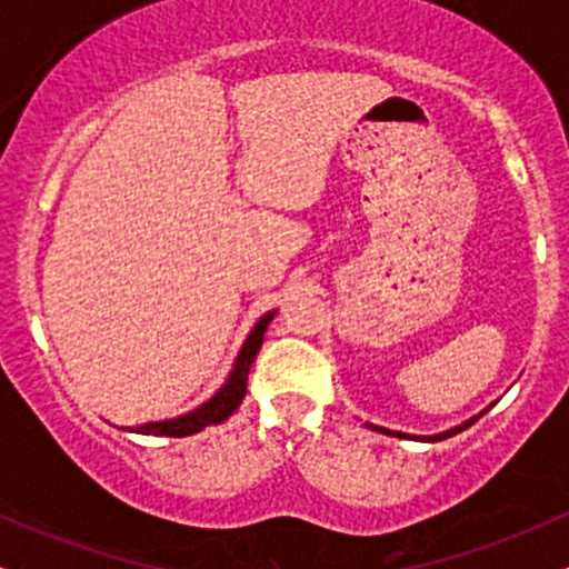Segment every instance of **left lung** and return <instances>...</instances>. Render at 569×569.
<instances>
[{"instance_id": "obj_1", "label": "left lung", "mask_w": 569, "mask_h": 569, "mask_svg": "<svg viewBox=\"0 0 569 569\" xmlns=\"http://www.w3.org/2000/svg\"><path fill=\"white\" fill-rule=\"evenodd\" d=\"M473 422H476V417H473V420L462 422V426H457V428H452V430H447V433H439V436H409V433H398V430H388V428H377V430H382V433H388V436H398V439H417V441H441V439H449V436L460 433V430L471 428ZM369 428H375V426H369Z\"/></svg>"}]
</instances>
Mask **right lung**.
<instances>
[{
  "label": "right lung",
  "mask_w": 569,
  "mask_h": 569,
  "mask_svg": "<svg viewBox=\"0 0 569 569\" xmlns=\"http://www.w3.org/2000/svg\"><path fill=\"white\" fill-rule=\"evenodd\" d=\"M276 312H267V316L253 326V331L248 335L243 350H240L238 361H234V369L227 380L224 388L219 390L211 401H206L202 407L194 411H187V415L176 417V420H162V422H147V426H136V428H126L130 433H141V436H173V439H181V436H192L198 430L217 426V422H224L227 417L232 415L234 409L240 407L246 396V385H248V371H251L253 358H257L259 348H262V339L267 326H270Z\"/></svg>",
  "instance_id": "right-lung-1"
}]
</instances>
